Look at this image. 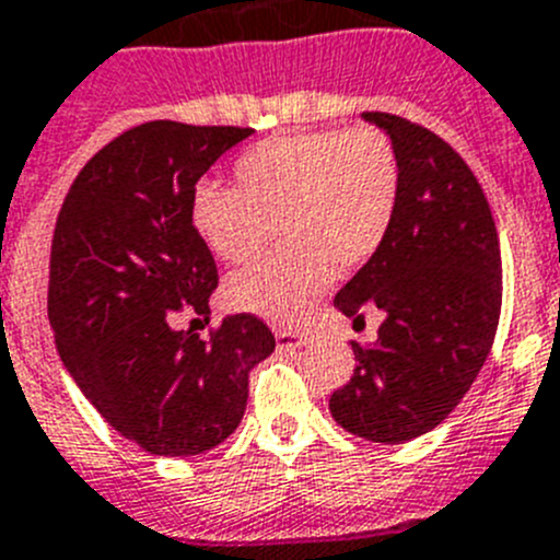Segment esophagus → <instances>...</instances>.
<instances>
[{"mask_svg": "<svg viewBox=\"0 0 560 560\" xmlns=\"http://www.w3.org/2000/svg\"><path fill=\"white\" fill-rule=\"evenodd\" d=\"M276 342L279 348H301L306 345V334L292 331V328H276Z\"/></svg>", "mask_w": 560, "mask_h": 560, "instance_id": "34e87169", "label": "esophagus"}]
</instances>
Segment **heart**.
Here are the masks:
<instances>
[{
	"label": "heart",
	"instance_id": "obj_1",
	"mask_svg": "<svg viewBox=\"0 0 560 560\" xmlns=\"http://www.w3.org/2000/svg\"><path fill=\"white\" fill-rule=\"evenodd\" d=\"M237 187L201 182L192 223L223 262L243 265L276 234L284 248L237 270L226 301L273 323H295L331 284L381 250L398 215L404 168L375 127L317 129L268 138L234 162Z\"/></svg>",
	"mask_w": 560,
	"mask_h": 560
}]
</instances>
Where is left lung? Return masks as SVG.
<instances>
[{
  "label": "left lung",
  "mask_w": 560,
  "mask_h": 560,
  "mask_svg": "<svg viewBox=\"0 0 560 560\" xmlns=\"http://www.w3.org/2000/svg\"><path fill=\"white\" fill-rule=\"evenodd\" d=\"M404 168L398 215L378 254L334 298L342 315L384 312L378 339L353 345L351 381L328 400L357 436L404 445L445 420L492 351L503 262L492 209L467 162L431 129L364 113Z\"/></svg>",
  "instance_id": "obj_1"
}]
</instances>
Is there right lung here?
<instances>
[{
  "label": "right lung",
  "instance_id": "obj_1",
  "mask_svg": "<svg viewBox=\"0 0 560 560\" xmlns=\"http://www.w3.org/2000/svg\"><path fill=\"white\" fill-rule=\"evenodd\" d=\"M248 127L149 121L85 162L57 215L49 323L57 353L98 415L151 456H196L240 425L248 373L276 337L232 315L207 339L218 268L192 226V192Z\"/></svg>",
  "mask_w": 560,
  "mask_h": 560
}]
</instances>
